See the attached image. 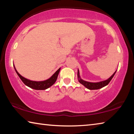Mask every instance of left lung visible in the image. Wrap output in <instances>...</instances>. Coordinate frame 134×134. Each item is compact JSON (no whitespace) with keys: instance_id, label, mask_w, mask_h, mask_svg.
<instances>
[{"instance_id":"obj_1","label":"left lung","mask_w":134,"mask_h":134,"mask_svg":"<svg viewBox=\"0 0 134 134\" xmlns=\"http://www.w3.org/2000/svg\"><path fill=\"white\" fill-rule=\"evenodd\" d=\"M116 71H115L114 73H113L109 78L107 80L100 81V82L93 83V82H89V81H86L83 80V79H81L80 78V72H79V70L77 71V77H78V80L79 82H80L81 85H83L85 87L87 88V89L89 90H97V89H101V88L107 86L109 84V83L110 82V80H112V78L113 77V76H114L115 74L116 73Z\"/></svg>"}]
</instances>
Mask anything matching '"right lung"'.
<instances>
[{"instance_id":"1","label":"right lung","mask_w":134,"mask_h":134,"mask_svg":"<svg viewBox=\"0 0 134 134\" xmlns=\"http://www.w3.org/2000/svg\"><path fill=\"white\" fill-rule=\"evenodd\" d=\"M14 69L15 70V71L16 72L18 76L19 77V78L21 79L25 85L26 86H28L32 89H35V90H45L48 89L49 87H51V86H53L57 79V77L59 74V72L60 71V68L58 70H57L56 72L54 73L53 76H52L50 78L47 79L46 80L44 81H32L30 80L29 79H27L26 78L24 77L23 76H22L19 72L17 71L16 69H15V67L14 65Z\"/></svg>"}]
</instances>
